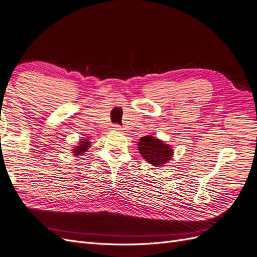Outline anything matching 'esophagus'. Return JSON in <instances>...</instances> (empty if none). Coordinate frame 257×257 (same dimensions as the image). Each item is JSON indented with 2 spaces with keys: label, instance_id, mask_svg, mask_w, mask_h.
Masks as SVG:
<instances>
[{
  "label": "esophagus",
  "instance_id": "34e87169",
  "mask_svg": "<svg viewBox=\"0 0 257 257\" xmlns=\"http://www.w3.org/2000/svg\"><path fill=\"white\" fill-rule=\"evenodd\" d=\"M112 130L115 131V132H122L123 131V128L120 125H118V124H115V125H112Z\"/></svg>",
  "mask_w": 257,
  "mask_h": 257
}]
</instances>
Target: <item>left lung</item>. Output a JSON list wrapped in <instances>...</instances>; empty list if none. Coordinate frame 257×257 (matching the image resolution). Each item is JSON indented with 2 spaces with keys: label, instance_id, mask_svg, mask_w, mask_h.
Here are the masks:
<instances>
[{
  "label": "left lung",
  "instance_id": "left-lung-1",
  "mask_svg": "<svg viewBox=\"0 0 257 257\" xmlns=\"http://www.w3.org/2000/svg\"><path fill=\"white\" fill-rule=\"evenodd\" d=\"M137 145L142 157L155 167L165 165L174 155L172 147L151 135L142 137Z\"/></svg>",
  "mask_w": 257,
  "mask_h": 257
}]
</instances>
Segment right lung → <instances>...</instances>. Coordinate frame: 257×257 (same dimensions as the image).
Segmentation results:
<instances>
[{
	"instance_id": "1",
	"label": "right lung",
	"mask_w": 257,
	"mask_h": 257,
	"mask_svg": "<svg viewBox=\"0 0 257 257\" xmlns=\"http://www.w3.org/2000/svg\"><path fill=\"white\" fill-rule=\"evenodd\" d=\"M91 143L89 142V139H81L80 143L78 146L75 147V149H73V153L74 155H80L83 154L85 151L89 149Z\"/></svg>"
}]
</instances>
